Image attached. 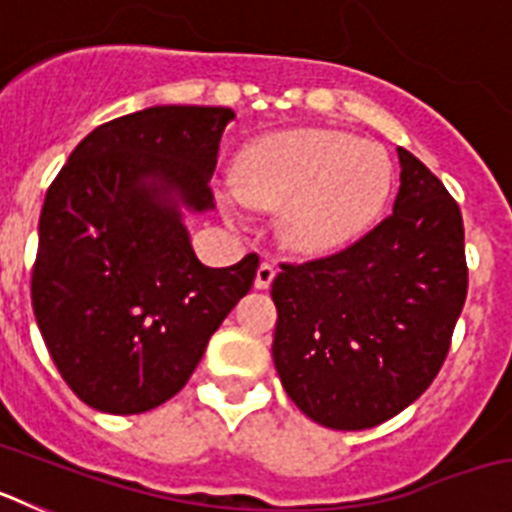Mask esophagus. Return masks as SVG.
Segmentation results:
<instances>
[{"instance_id":"obj_1","label":"esophagus","mask_w":512,"mask_h":512,"mask_svg":"<svg viewBox=\"0 0 512 512\" xmlns=\"http://www.w3.org/2000/svg\"><path fill=\"white\" fill-rule=\"evenodd\" d=\"M277 277V266L271 261H261L259 271H256V289H269V284Z\"/></svg>"}]
</instances>
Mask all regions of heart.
<instances>
[{"instance_id": "b5f03b06", "label": "heart", "mask_w": 512, "mask_h": 512, "mask_svg": "<svg viewBox=\"0 0 512 512\" xmlns=\"http://www.w3.org/2000/svg\"><path fill=\"white\" fill-rule=\"evenodd\" d=\"M392 182V158L382 146L325 128L264 135L235 166L243 202L284 210V241L300 253H328L354 241L379 215Z\"/></svg>"}]
</instances>
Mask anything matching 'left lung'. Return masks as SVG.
<instances>
[{"mask_svg": "<svg viewBox=\"0 0 512 512\" xmlns=\"http://www.w3.org/2000/svg\"><path fill=\"white\" fill-rule=\"evenodd\" d=\"M387 215L343 251L279 264L274 364L315 423L364 431L418 400L451 348L467 300L464 220L436 174L410 151Z\"/></svg>", "mask_w": 512, "mask_h": 512, "instance_id": "obj_1", "label": "left lung"}]
</instances>
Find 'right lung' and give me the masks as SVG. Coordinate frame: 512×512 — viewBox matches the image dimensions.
Wrapping results in <instances>:
<instances>
[{
    "label": "right lung",
    "mask_w": 512,
    "mask_h": 512,
    "mask_svg": "<svg viewBox=\"0 0 512 512\" xmlns=\"http://www.w3.org/2000/svg\"><path fill=\"white\" fill-rule=\"evenodd\" d=\"M228 107H148L81 140L45 194L33 312L45 348L89 408L135 415L164 405L248 295L259 256L205 266L176 200L215 207L210 176Z\"/></svg>",
    "instance_id": "add662e5"
}]
</instances>
